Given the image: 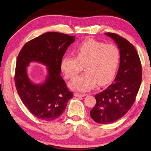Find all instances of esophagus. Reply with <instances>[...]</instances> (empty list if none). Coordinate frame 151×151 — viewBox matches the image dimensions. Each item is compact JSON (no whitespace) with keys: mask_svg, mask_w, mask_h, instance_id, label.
<instances>
[{"mask_svg":"<svg viewBox=\"0 0 151 151\" xmlns=\"http://www.w3.org/2000/svg\"><path fill=\"white\" fill-rule=\"evenodd\" d=\"M74 96L77 97V98H83V97L85 96V94H81V93H74Z\"/></svg>","mask_w":151,"mask_h":151,"instance_id":"1","label":"esophagus"}]
</instances>
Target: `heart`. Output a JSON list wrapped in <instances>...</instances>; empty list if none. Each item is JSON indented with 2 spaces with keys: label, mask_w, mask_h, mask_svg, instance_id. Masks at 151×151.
Here are the masks:
<instances>
[{
  "label": "heart",
  "mask_w": 151,
  "mask_h": 151,
  "mask_svg": "<svg viewBox=\"0 0 151 151\" xmlns=\"http://www.w3.org/2000/svg\"><path fill=\"white\" fill-rule=\"evenodd\" d=\"M76 57L65 55L60 67L67 79H73L83 70L85 72L69 83L70 88L86 92L96 86L109 84L118 70L120 52L114 45H105L93 39H88L77 46Z\"/></svg>",
  "instance_id": "obj_1"
}]
</instances>
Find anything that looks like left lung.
<instances>
[{"mask_svg": "<svg viewBox=\"0 0 151 151\" xmlns=\"http://www.w3.org/2000/svg\"><path fill=\"white\" fill-rule=\"evenodd\" d=\"M111 38L120 52L118 73L112 85L95 96L96 104L90 116L98 123L109 124L120 119L131 108L142 83V65L134 46L122 37L112 33Z\"/></svg>", "mask_w": 151, "mask_h": 151, "instance_id": "obj_1", "label": "left lung"}]
</instances>
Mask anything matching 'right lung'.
Listing matches in <instances>:
<instances>
[{"mask_svg": "<svg viewBox=\"0 0 151 151\" xmlns=\"http://www.w3.org/2000/svg\"><path fill=\"white\" fill-rule=\"evenodd\" d=\"M75 37L58 32L43 33L23 46L16 63L15 82L22 103L39 119L52 121L65 111L67 103L72 98L61 73V59ZM31 62L47 67L44 81L37 84L27 74Z\"/></svg>", "mask_w": 151, "mask_h": 151, "instance_id": "1", "label": "right lung"}]
</instances>
